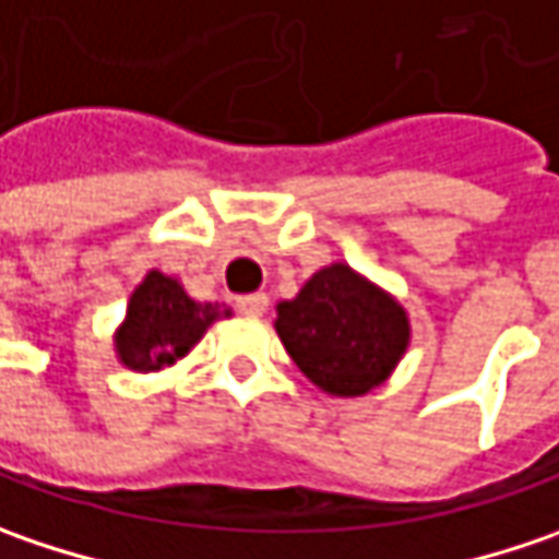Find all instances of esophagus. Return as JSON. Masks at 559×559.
<instances>
[{"mask_svg":"<svg viewBox=\"0 0 559 559\" xmlns=\"http://www.w3.org/2000/svg\"><path fill=\"white\" fill-rule=\"evenodd\" d=\"M237 309L243 316H262L269 309V297L265 294H243V297H237Z\"/></svg>","mask_w":559,"mask_h":559,"instance_id":"34e87169","label":"esophagus"}]
</instances>
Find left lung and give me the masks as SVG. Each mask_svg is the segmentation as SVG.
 Returning <instances> with one entry per match:
<instances>
[{
	"label": "left lung",
	"mask_w": 559,
	"mask_h": 559,
	"mask_svg": "<svg viewBox=\"0 0 559 559\" xmlns=\"http://www.w3.org/2000/svg\"><path fill=\"white\" fill-rule=\"evenodd\" d=\"M275 328L300 372L341 397L381 384L409 341L403 306L341 262L316 272L297 300H284Z\"/></svg>",
	"instance_id": "1"
}]
</instances>
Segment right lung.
I'll return each instance as SVG.
<instances>
[{
	"mask_svg": "<svg viewBox=\"0 0 559 559\" xmlns=\"http://www.w3.org/2000/svg\"><path fill=\"white\" fill-rule=\"evenodd\" d=\"M218 316H231V309L197 304L183 294L178 281L162 272H150L134 290L128 322L115 337L121 362L136 372L165 369L181 359Z\"/></svg>",
	"mask_w": 559,
	"mask_h": 559,
	"instance_id": "obj_1",
	"label": "right lung"
}]
</instances>
